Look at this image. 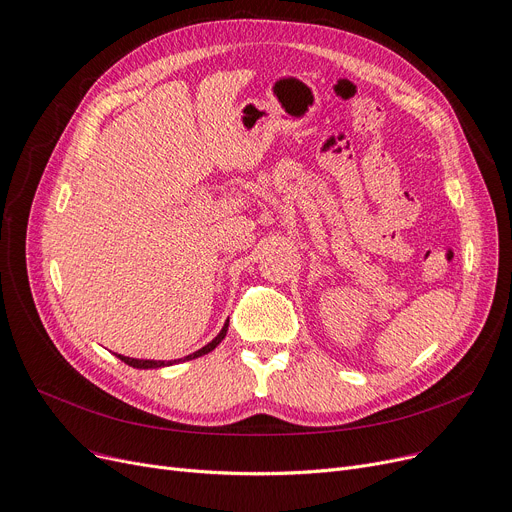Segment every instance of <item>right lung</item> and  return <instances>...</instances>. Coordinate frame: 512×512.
<instances>
[{
  "instance_id": "1",
  "label": "right lung",
  "mask_w": 512,
  "mask_h": 512,
  "mask_svg": "<svg viewBox=\"0 0 512 512\" xmlns=\"http://www.w3.org/2000/svg\"><path fill=\"white\" fill-rule=\"evenodd\" d=\"M227 326H229V320L225 322V326H223V330L221 333L210 341L208 345H204L202 349H198V351H194L192 355H188V357H184V362L186 359H194V357H200V355H204V353H208V351H213L223 339H225V335H227ZM119 359H122L124 364H128V366H132V368H140V370H148V368H163V366H173V364H179L182 362V359H173V362H157V359H136V357H126V355H119V353H115Z\"/></svg>"
}]
</instances>
